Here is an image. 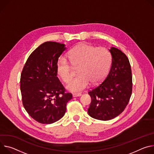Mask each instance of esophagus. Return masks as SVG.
<instances>
[{
    "label": "esophagus",
    "mask_w": 154,
    "mask_h": 154,
    "mask_svg": "<svg viewBox=\"0 0 154 154\" xmlns=\"http://www.w3.org/2000/svg\"><path fill=\"white\" fill-rule=\"evenodd\" d=\"M81 95V93H73V97H79Z\"/></svg>",
    "instance_id": "34e87169"
}]
</instances>
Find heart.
<instances>
[{
  "label": "heart",
  "mask_w": 154,
  "mask_h": 154,
  "mask_svg": "<svg viewBox=\"0 0 154 154\" xmlns=\"http://www.w3.org/2000/svg\"><path fill=\"white\" fill-rule=\"evenodd\" d=\"M68 61L60 58L56 63V71L62 80L67 83L73 75L74 68L78 67L77 76L73 78L66 86L72 92H79L86 89L89 82L95 84L106 75L111 63V55L105 48H95L80 43L68 53Z\"/></svg>",
  "instance_id": "obj_1"
}]
</instances>
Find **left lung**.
I'll use <instances>...</instances> for the list:
<instances>
[{
  "mask_svg": "<svg viewBox=\"0 0 154 154\" xmlns=\"http://www.w3.org/2000/svg\"><path fill=\"white\" fill-rule=\"evenodd\" d=\"M112 65L109 73L98 86L89 91L91 103L88 114L101 121H108L121 114L132 93L131 66L127 56L117 48L109 49Z\"/></svg>",
  "mask_w": 154,
  "mask_h": 154,
  "instance_id": "left-lung-1",
  "label": "left lung"
}]
</instances>
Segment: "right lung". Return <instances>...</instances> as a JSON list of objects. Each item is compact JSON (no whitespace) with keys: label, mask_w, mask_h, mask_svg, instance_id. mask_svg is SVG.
<instances>
[{"label":"right lung","mask_w":154,"mask_h":154,"mask_svg":"<svg viewBox=\"0 0 154 154\" xmlns=\"http://www.w3.org/2000/svg\"><path fill=\"white\" fill-rule=\"evenodd\" d=\"M64 46L54 42L40 45L29 56L21 72L23 105L29 116L40 124L59 121L72 98L57 76L56 63Z\"/></svg>","instance_id":"obj_1"}]
</instances>
